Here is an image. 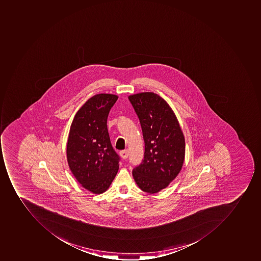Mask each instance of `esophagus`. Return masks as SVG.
<instances>
[{
	"instance_id": "1",
	"label": "esophagus",
	"mask_w": 261,
	"mask_h": 261,
	"mask_svg": "<svg viewBox=\"0 0 261 261\" xmlns=\"http://www.w3.org/2000/svg\"><path fill=\"white\" fill-rule=\"evenodd\" d=\"M128 154H129V152L127 150H121V151L120 152V156H121L123 159H126L128 157Z\"/></svg>"
}]
</instances>
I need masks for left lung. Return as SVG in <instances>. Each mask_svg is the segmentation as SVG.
<instances>
[{
	"instance_id": "1",
	"label": "left lung",
	"mask_w": 261,
	"mask_h": 261,
	"mask_svg": "<svg viewBox=\"0 0 261 261\" xmlns=\"http://www.w3.org/2000/svg\"><path fill=\"white\" fill-rule=\"evenodd\" d=\"M138 115L145 143L144 159L133 170L137 186L155 194L177 176L185 159V139L176 114L154 92L128 96Z\"/></svg>"
}]
</instances>
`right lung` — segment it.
<instances>
[{"label": "right lung", "mask_w": 261, "mask_h": 261, "mask_svg": "<svg viewBox=\"0 0 261 261\" xmlns=\"http://www.w3.org/2000/svg\"><path fill=\"white\" fill-rule=\"evenodd\" d=\"M118 96L101 93L88 99L75 114L67 143L69 167L79 184L95 194L105 192L119 169V157L108 133V114Z\"/></svg>", "instance_id": "right-lung-1"}]
</instances>
